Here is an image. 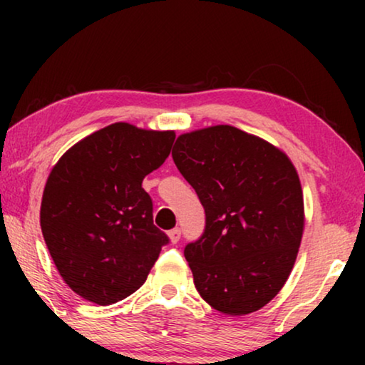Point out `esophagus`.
Instances as JSON below:
<instances>
[{"label":"esophagus","instance_id":"34e87169","mask_svg":"<svg viewBox=\"0 0 365 365\" xmlns=\"http://www.w3.org/2000/svg\"><path fill=\"white\" fill-rule=\"evenodd\" d=\"M168 236H169V241H171L173 244H176L179 239H181V229H173V231H169L168 232Z\"/></svg>","mask_w":365,"mask_h":365}]
</instances>
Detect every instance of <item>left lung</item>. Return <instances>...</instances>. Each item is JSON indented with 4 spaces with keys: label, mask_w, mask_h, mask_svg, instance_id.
Segmentation results:
<instances>
[{
    "label": "left lung",
    "mask_w": 365,
    "mask_h": 365,
    "mask_svg": "<svg viewBox=\"0 0 365 365\" xmlns=\"http://www.w3.org/2000/svg\"><path fill=\"white\" fill-rule=\"evenodd\" d=\"M173 159L197 192L206 229L184 256L209 306L246 316L277 296L301 247L304 196L282 149L217 124L178 136Z\"/></svg>",
    "instance_id": "8db88e82"
}]
</instances>
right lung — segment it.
<instances>
[{"instance_id":"1","label":"right lung","mask_w":365,"mask_h":365,"mask_svg":"<svg viewBox=\"0 0 365 365\" xmlns=\"http://www.w3.org/2000/svg\"><path fill=\"white\" fill-rule=\"evenodd\" d=\"M174 138L114 123L69 148L49 173L44 242L63 281L86 301L109 306L131 296L168 244L143 179L166 161Z\"/></svg>"}]
</instances>
